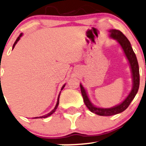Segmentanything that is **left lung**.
<instances>
[{"label": "left lung", "mask_w": 146, "mask_h": 146, "mask_svg": "<svg viewBox=\"0 0 146 146\" xmlns=\"http://www.w3.org/2000/svg\"><path fill=\"white\" fill-rule=\"evenodd\" d=\"M109 32L110 33L111 38L117 40L119 42L121 47L122 48L127 59H128L131 66V69L132 78H133V88H132L131 91L127 96V98L121 104L111 108H100L93 106L92 103L90 101L89 98H88V96H87L86 91L84 89L83 86L80 84L81 91H82L85 105L91 112H94L96 115H100V116H111V115H117V114H119L125 110L137 94L138 91H139V84H140L139 63H138L137 58H136V55H135L134 52L132 49L129 40L119 30L111 29L110 30Z\"/></svg>", "instance_id": "1"}]
</instances>
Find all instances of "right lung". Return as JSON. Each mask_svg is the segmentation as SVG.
I'll return each mask as SVG.
<instances>
[{"instance_id": "right-lung-1", "label": "right lung", "mask_w": 146, "mask_h": 146, "mask_svg": "<svg viewBox=\"0 0 146 146\" xmlns=\"http://www.w3.org/2000/svg\"><path fill=\"white\" fill-rule=\"evenodd\" d=\"M22 36V34H19V36L17 37V40H15V43H14V45H13V49L14 48V47H15V46L16 45V43H17V41L18 40H19V38H20V37ZM1 79V78H0ZM64 86H65V84H64V85H63V86L62 87V88H61V90H62L63 88H64ZM60 94H59V96H58V102H57V104H56V106H55V108H54L53 110H52V111H51L50 112H49L48 114H47V115H43V116H42V117H40V118H46V117H49L50 116V115H52V113H53L54 112H55V110H56V109L57 108H58V104H59V98H60ZM39 117H35L34 119H37V118H39Z\"/></svg>"}]
</instances>
